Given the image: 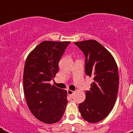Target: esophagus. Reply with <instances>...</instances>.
Masks as SVG:
<instances>
[{"mask_svg": "<svg viewBox=\"0 0 133 133\" xmlns=\"http://www.w3.org/2000/svg\"><path fill=\"white\" fill-rule=\"evenodd\" d=\"M74 93H75L74 91L71 90H68V95L69 96H72V95H74Z\"/></svg>", "mask_w": 133, "mask_h": 133, "instance_id": "1", "label": "esophagus"}]
</instances>
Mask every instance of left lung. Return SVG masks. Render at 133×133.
I'll list each match as a JSON object with an SVG mask.
<instances>
[{"label": "left lung", "instance_id": "1", "mask_svg": "<svg viewBox=\"0 0 133 133\" xmlns=\"http://www.w3.org/2000/svg\"><path fill=\"white\" fill-rule=\"evenodd\" d=\"M85 56L86 75L92 77L85 101L79 110L83 119L97 123L105 119L113 108L119 89L117 65L110 52L95 40L75 42Z\"/></svg>", "mask_w": 133, "mask_h": 133}]
</instances>
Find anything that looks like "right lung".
Listing matches in <instances>:
<instances>
[{
    "instance_id": "1",
    "label": "right lung",
    "mask_w": 133,
    "mask_h": 133,
    "mask_svg": "<svg viewBox=\"0 0 133 133\" xmlns=\"http://www.w3.org/2000/svg\"><path fill=\"white\" fill-rule=\"evenodd\" d=\"M70 41H43L26 58L23 90L29 109L45 124L61 119L68 103L67 91L51 85L58 71V62Z\"/></svg>"
}]
</instances>
